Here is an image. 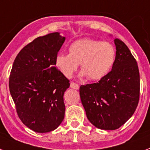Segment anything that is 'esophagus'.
Listing matches in <instances>:
<instances>
[{
	"instance_id": "1",
	"label": "esophagus",
	"mask_w": 150,
	"mask_h": 150,
	"mask_svg": "<svg viewBox=\"0 0 150 150\" xmlns=\"http://www.w3.org/2000/svg\"><path fill=\"white\" fill-rule=\"evenodd\" d=\"M70 87L72 88H75V89H79V85L77 83H75V82H73V81H71V84H70Z\"/></svg>"
}]
</instances>
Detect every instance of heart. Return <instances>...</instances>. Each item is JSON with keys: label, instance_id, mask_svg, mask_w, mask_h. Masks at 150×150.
Here are the masks:
<instances>
[{"label": "heart", "instance_id": "b5f03b06", "mask_svg": "<svg viewBox=\"0 0 150 150\" xmlns=\"http://www.w3.org/2000/svg\"><path fill=\"white\" fill-rule=\"evenodd\" d=\"M69 54L59 53L55 58V65L66 78H71L79 64L81 75L90 80L103 79L112 68L116 51L109 42L91 38L73 41L69 46Z\"/></svg>", "mask_w": 150, "mask_h": 150}]
</instances>
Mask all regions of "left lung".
<instances>
[{
    "instance_id": "8db88e82",
    "label": "left lung",
    "mask_w": 150,
    "mask_h": 150,
    "mask_svg": "<svg viewBox=\"0 0 150 150\" xmlns=\"http://www.w3.org/2000/svg\"><path fill=\"white\" fill-rule=\"evenodd\" d=\"M116 55L112 71L98 82L81 86V103L90 122L105 130L126 123L139 100V71L136 59L123 41L115 38Z\"/></svg>"
}]
</instances>
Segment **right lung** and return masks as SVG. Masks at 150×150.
I'll return each instance as SVG.
<instances>
[{
    "instance_id": "add662e5",
    "label": "right lung",
    "mask_w": 150,
    "mask_h": 150,
    "mask_svg": "<svg viewBox=\"0 0 150 150\" xmlns=\"http://www.w3.org/2000/svg\"><path fill=\"white\" fill-rule=\"evenodd\" d=\"M65 38L58 32L38 37L14 59L9 88L23 123L36 132L53 131L64 117V92L69 80L55 67V58Z\"/></svg>"
}]
</instances>
